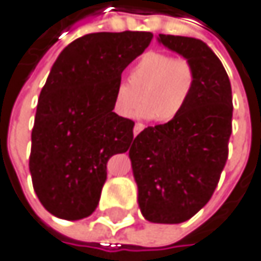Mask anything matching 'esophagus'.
Returning a JSON list of instances; mask_svg holds the SVG:
<instances>
[{"label": "esophagus", "mask_w": 261, "mask_h": 261, "mask_svg": "<svg viewBox=\"0 0 261 261\" xmlns=\"http://www.w3.org/2000/svg\"><path fill=\"white\" fill-rule=\"evenodd\" d=\"M143 128H145V125H143V124H140V122H137V124L134 125V130H133V134H134V137H136V136H137V134H139L140 131L143 130Z\"/></svg>", "instance_id": "34e87169"}]
</instances>
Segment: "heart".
Listing matches in <instances>:
<instances>
[{"instance_id": "heart-1", "label": "heart", "mask_w": 261, "mask_h": 261, "mask_svg": "<svg viewBox=\"0 0 261 261\" xmlns=\"http://www.w3.org/2000/svg\"><path fill=\"white\" fill-rule=\"evenodd\" d=\"M198 83L195 65L184 57L162 51H148L130 71V83L121 80L113 89V109L128 118L134 116L166 124L178 118Z\"/></svg>"}]
</instances>
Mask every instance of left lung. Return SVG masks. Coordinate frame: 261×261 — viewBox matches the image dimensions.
Listing matches in <instances>:
<instances>
[{"mask_svg":"<svg viewBox=\"0 0 261 261\" xmlns=\"http://www.w3.org/2000/svg\"><path fill=\"white\" fill-rule=\"evenodd\" d=\"M159 43L189 59L196 87L178 118L140 131L130 146L137 202L154 224H181L212 198L228 159L233 95L218 56L199 39L159 34Z\"/></svg>","mask_w":261,"mask_h":261,"instance_id":"8db88e82","label":"left lung"}]
</instances>
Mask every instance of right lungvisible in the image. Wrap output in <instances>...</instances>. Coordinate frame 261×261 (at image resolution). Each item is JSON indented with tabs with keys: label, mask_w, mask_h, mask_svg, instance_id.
<instances>
[{
	"label": "right lung",
	"mask_w": 261,
	"mask_h": 261,
	"mask_svg": "<svg viewBox=\"0 0 261 261\" xmlns=\"http://www.w3.org/2000/svg\"><path fill=\"white\" fill-rule=\"evenodd\" d=\"M149 31L90 33L54 62L37 101L30 174L42 205L54 216H90L107 180V162L133 142L131 119L113 112L122 71L151 43Z\"/></svg>",
	"instance_id": "add662e5"
}]
</instances>
